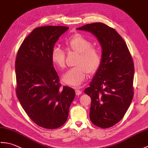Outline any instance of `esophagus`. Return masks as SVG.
I'll list each match as a JSON object with an SVG mask.
<instances>
[{
    "label": "esophagus",
    "instance_id": "1",
    "mask_svg": "<svg viewBox=\"0 0 148 148\" xmlns=\"http://www.w3.org/2000/svg\"><path fill=\"white\" fill-rule=\"evenodd\" d=\"M75 91H76V94L77 95H79L81 93H82V91L79 89H76V90Z\"/></svg>",
    "mask_w": 148,
    "mask_h": 148
}]
</instances>
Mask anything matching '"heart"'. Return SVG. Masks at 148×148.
<instances>
[{
  "label": "heart",
  "instance_id": "b5f03b06",
  "mask_svg": "<svg viewBox=\"0 0 148 148\" xmlns=\"http://www.w3.org/2000/svg\"><path fill=\"white\" fill-rule=\"evenodd\" d=\"M66 49L68 51L79 53L75 67L69 69L62 76L65 84L74 87H79L86 79L88 72L93 73L99 68L102 62V55L100 49L92 46L89 39L80 34H75L66 39L64 41ZM53 64L60 69L65 66V53L60 47H53L51 54Z\"/></svg>",
  "mask_w": 148,
  "mask_h": 148
}]
</instances>
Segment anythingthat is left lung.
Listing matches in <instances>:
<instances>
[{"instance_id":"1","label":"left lung","mask_w":148,"mask_h":148,"mask_svg":"<svg viewBox=\"0 0 148 148\" xmlns=\"http://www.w3.org/2000/svg\"><path fill=\"white\" fill-rule=\"evenodd\" d=\"M77 30L91 32L102 47V62L90 86V118L96 126L107 128L123 118L134 96V67L126 43L116 31L102 23L87 24Z\"/></svg>"}]
</instances>
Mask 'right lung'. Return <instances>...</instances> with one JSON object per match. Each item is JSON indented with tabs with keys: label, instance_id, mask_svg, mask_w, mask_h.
Segmentation results:
<instances>
[{
	"label": "right lung",
	"instance_id": "add662e5",
	"mask_svg": "<svg viewBox=\"0 0 148 148\" xmlns=\"http://www.w3.org/2000/svg\"><path fill=\"white\" fill-rule=\"evenodd\" d=\"M67 27L36 28L22 42L15 62L17 97L29 117L38 126L55 129L68 118L75 91L61 87L51 59L52 49Z\"/></svg>",
	"mask_w": 148,
	"mask_h": 148
}]
</instances>
